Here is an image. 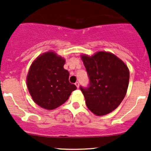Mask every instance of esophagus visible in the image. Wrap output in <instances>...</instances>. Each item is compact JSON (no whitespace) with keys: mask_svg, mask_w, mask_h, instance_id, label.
I'll return each mask as SVG.
<instances>
[{"mask_svg":"<svg viewBox=\"0 0 151 151\" xmlns=\"http://www.w3.org/2000/svg\"><path fill=\"white\" fill-rule=\"evenodd\" d=\"M75 85H76V87H77V88H79V82H77L75 83Z\"/></svg>","mask_w":151,"mask_h":151,"instance_id":"1","label":"esophagus"}]
</instances>
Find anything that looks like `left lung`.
I'll return each mask as SVG.
<instances>
[{
	"mask_svg": "<svg viewBox=\"0 0 151 151\" xmlns=\"http://www.w3.org/2000/svg\"><path fill=\"white\" fill-rule=\"evenodd\" d=\"M89 83L80 86L89 110L105 115L115 110L126 94L130 72L122 60L111 53L100 51L92 57L82 56Z\"/></svg>",
	"mask_w": 151,
	"mask_h": 151,
	"instance_id": "left-lung-1",
	"label": "left lung"
}]
</instances>
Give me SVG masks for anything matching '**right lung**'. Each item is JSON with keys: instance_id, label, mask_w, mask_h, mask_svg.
I'll list each match as a JSON object with an SVG mask.
<instances>
[{"instance_id": "right-lung-1", "label": "right lung", "mask_w": 151, "mask_h": 151, "mask_svg": "<svg viewBox=\"0 0 151 151\" xmlns=\"http://www.w3.org/2000/svg\"><path fill=\"white\" fill-rule=\"evenodd\" d=\"M65 60L54 52L43 54L33 62L27 75V86L34 102L46 110L64 104L77 89L64 69Z\"/></svg>"}]
</instances>
